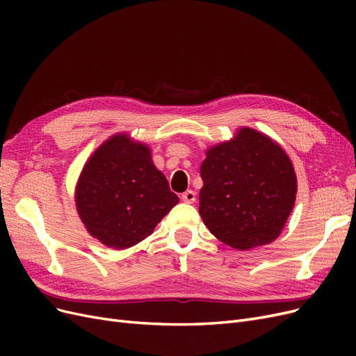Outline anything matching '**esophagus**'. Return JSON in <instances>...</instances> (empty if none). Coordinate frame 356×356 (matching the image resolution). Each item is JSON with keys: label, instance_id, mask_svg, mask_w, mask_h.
<instances>
[{"label": "esophagus", "instance_id": "34e87169", "mask_svg": "<svg viewBox=\"0 0 356 356\" xmlns=\"http://www.w3.org/2000/svg\"><path fill=\"white\" fill-rule=\"evenodd\" d=\"M181 199H182V202H186V203H193L196 200V193L193 190H187L186 193H182Z\"/></svg>", "mask_w": 356, "mask_h": 356}]
</instances>
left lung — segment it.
Wrapping results in <instances>:
<instances>
[{
    "instance_id": "8db88e82",
    "label": "left lung",
    "mask_w": 356,
    "mask_h": 356,
    "mask_svg": "<svg viewBox=\"0 0 356 356\" xmlns=\"http://www.w3.org/2000/svg\"><path fill=\"white\" fill-rule=\"evenodd\" d=\"M199 213L209 232L234 250L273 242L294 208L297 178L270 138L242 127L211 147L200 166Z\"/></svg>"
}]
</instances>
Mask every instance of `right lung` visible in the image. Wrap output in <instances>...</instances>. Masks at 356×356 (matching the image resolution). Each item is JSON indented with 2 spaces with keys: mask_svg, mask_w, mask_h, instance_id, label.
<instances>
[{
  "mask_svg": "<svg viewBox=\"0 0 356 356\" xmlns=\"http://www.w3.org/2000/svg\"><path fill=\"white\" fill-rule=\"evenodd\" d=\"M178 202L154 166L149 148L126 134L111 136L96 149L75 188V207L84 227L114 250L144 241Z\"/></svg>",
  "mask_w": 356,
  "mask_h": 356,
  "instance_id": "obj_1",
  "label": "right lung"
}]
</instances>
